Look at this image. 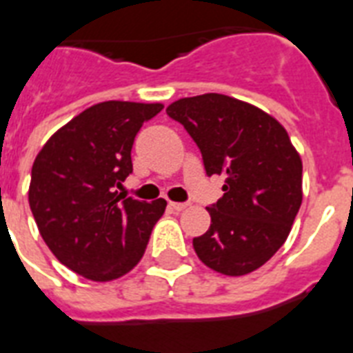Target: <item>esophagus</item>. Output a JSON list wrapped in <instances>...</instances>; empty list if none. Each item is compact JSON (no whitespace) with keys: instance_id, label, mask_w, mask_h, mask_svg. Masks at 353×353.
<instances>
[{"instance_id":"obj_1","label":"esophagus","mask_w":353,"mask_h":353,"mask_svg":"<svg viewBox=\"0 0 353 353\" xmlns=\"http://www.w3.org/2000/svg\"><path fill=\"white\" fill-rule=\"evenodd\" d=\"M169 208L174 210V212H182V210L188 208V204H185V202H169Z\"/></svg>"}]
</instances>
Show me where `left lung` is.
<instances>
[{"instance_id": "obj_1", "label": "left lung", "mask_w": 353, "mask_h": 353, "mask_svg": "<svg viewBox=\"0 0 353 353\" xmlns=\"http://www.w3.org/2000/svg\"><path fill=\"white\" fill-rule=\"evenodd\" d=\"M202 152L208 176L225 195L206 208L212 225L193 239L202 263L226 276L259 269L285 243L302 204V158L278 119L223 94L168 106Z\"/></svg>"}]
</instances>
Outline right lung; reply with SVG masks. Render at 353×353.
Masks as SVG:
<instances>
[{"mask_svg": "<svg viewBox=\"0 0 353 353\" xmlns=\"http://www.w3.org/2000/svg\"><path fill=\"white\" fill-rule=\"evenodd\" d=\"M162 103L105 101L60 127L32 163L29 206L60 263L94 281H110L139 263L163 199L117 195L132 173V143Z\"/></svg>", "mask_w": 353, "mask_h": 353, "instance_id": "add662e5", "label": "right lung"}]
</instances>
